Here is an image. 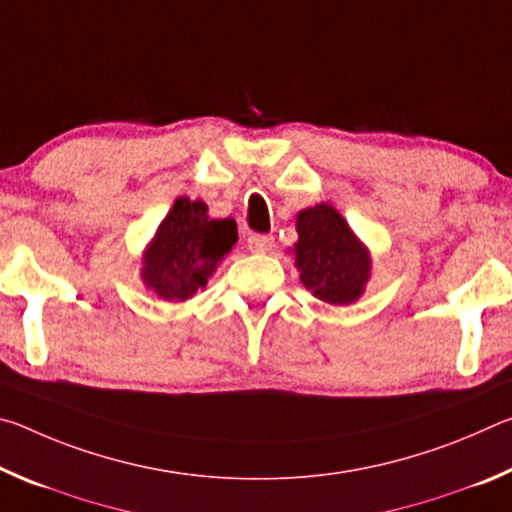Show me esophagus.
Segmentation results:
<instances>
[{
    "mask_svg": "<svg viewBox=\"0 0 512 512\" xmlns=\"http://www.w3.org/2000/svg\"><path fill=\"white\" fill-rule=\"evenodd\" d=\"M275 239L271 235H253L248 237V250L250 253H268L273 250Z\"/></svg>",
    "mask_w": 512,
    "mask_h": 512,
    "instance_id": "obj_1",
    "label": "esophagus"
}]
</instances>
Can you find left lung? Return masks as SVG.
Returning a JSON list of instances; mask_svg holds the SVG:
<instances>
[{"label": "left lung", "mask_w": 512, "mask_h": 512, "mask_svg": "<svg viewBox=\"0 0 512 512\" xmlns=\"http://www.w3.org/2000/svg\"><path fill=\"white\" fill-rule=\"evenodd\" d=\"M296 230L293 255L307 291L329 305L359 300L370 280L372 262L348 221L332 205L320 203L298 214Z\"/></svg>", "instance_id": "8db88e82"}]
</instances>
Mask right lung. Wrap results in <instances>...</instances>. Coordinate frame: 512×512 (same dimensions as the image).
Here are the masks:
<instances>
[{"instance_id":"add662e5","label":"right lung","mask_w":512,"mask_h":512,"mask_svg":"<svg viewBox=\"0 0 512 512\" xmlns=\"http://www.w3.org/2000/svg\"><path fill=\"white\" fill-rule=\"evenodd\" d=\"M237 239L235 221L210 219L203 201L180 196L144 250L142 280L162 300L183 302L205 287Z\"/></svg>"}]
</instances>
